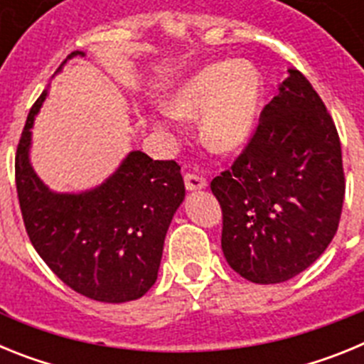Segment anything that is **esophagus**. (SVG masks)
<instances>
[{
	"label": "esophagus",
	"mask_w": 364,
	"mask_h": 364,
	"mask_svg": "<svg viewBox=\"0 0 364 364\" xmlns=\"http://www.w3.org/2000/svg\"><path fill=\"white\" fill-rule=\"evenodd\" d=\"M184 184H186V189H188V191H197V189H204L205 186H208L202 176L191 175V173H188V175L184 176Z\"/></svg>",
	"instance_id": "34e87169"
}]
</instances>
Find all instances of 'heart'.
Returning a JSON list of instances; mask_svg holds the SVG:
<instances>
[{"label":"heart","mask_w":364,"mask_h":364,"mask_svg":"<svg viewBox=\"0 0 364 364\" xmlns=\"http://www.w3.org/2000/svg\"><path fill=\"white\" fill-rule=\"evenodd\" d=\"M262 80L253 63L217 62L202 67L176 89L164 112V127L180 118L198 120L205 147L217 153L242 149L257 127Z\"/></svg>","instance_id":"b5f03b06"}]
</instances>
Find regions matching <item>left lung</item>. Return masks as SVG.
I'll list each match as a JSON object with an SVG mask.
<instances>
[{
  "label": "left lung",
  "instance_id": "8db88e82",
  "mask_svg": "<svg viewBox=\"0 0 364 364\" xmlns=\"http://www.w3.org/2000/svg\"><path fill=\"white\" fill-rule=\"evenodd\" d=\"M288 73L239 159L211 180L224 257L257 284L284 282L314 264L345 200L336 124L311 83L297 69Z\"/></svg>",
  "mask_w": 364,
  "mask_h": 364
}]
</instances>
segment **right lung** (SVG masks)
<instances>
[{
    "label": "right lung",
    "mask_w": 364,
    "mask_h": 364,
    "mask_svg": "<svg viewBox=\"0 0 364 364\" xmlns=\"http://www.w3.org/2000/svg\"><path fill=\"white\" fill-rule=\"evenodd\" d=\"M74 56L83 53L74 50L67 60ZM45 98L47 91L32 105L16 151V189L28 239L74 291L100 302L140 299L159 277L167 228L186 197L180 166L131 151L96 188L50 191L28 156Z\"/></svg>",
    "instance_id": "add662e5"
}]
</instances>
